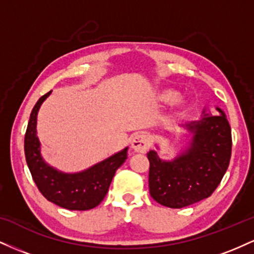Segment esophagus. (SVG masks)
<instances>
[{
	"label": "esophagus",
	"instance_id": "obj_1",
	"mask_svg": "<svg viewBox=\"0 0 254 254\" xmlns=\"http://www.w3.org/2000/svg\"><path fill=\"white\" fill-rule=\"evenodd\" d=\"M131 145H132V149L136 153H145L149 149L150 145L149 136L145 135V133H137V135L133 136Z\"/></svg>",
	"mask_w": 254,
	"mask_h": 254
}]
</instances>
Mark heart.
<instances>
[{
	"instance_id": "obj_1",
	"label": "heart",
	"mask_w": 254,
	"mask_h": 254,
	"mask_svg": "<svg viewBox=\"0 0 254 254\" xmlns=\"http://www.w3.org/2000/svg\"><path fill=\"white\" fill-rule=\"evenodd\" d=\"M157 99H159L161 103H165V104L177 103L178 105H180V106H183L184 105V100L179 99V93H178L176 89H171V88L162 89L161 92L157 94Z\"/></svg>"
}]
</instances>
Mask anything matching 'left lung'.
<instances>
[{"label": "left lung", "instance_id": "1", "mask_svg": "<svg viewBox=\"0 0 254 254\" xmlns=\"http://www.w3.org/2000/svg\"><path fill=\"white\" fill-rule=\"evenodd\" d=\"M218 116H203L185 127L192 143L173 161L160 160L154 150L149 160L150 196L161 205L180 209L210 197L229 166L232 130L223 111Z\"/></svg>", "mask_w": 254, "mask_h": 254}]
</instances>
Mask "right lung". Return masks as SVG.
Returning <instances> with one entry per match:
<instances>
[{
	"mask_svg": "<svg viewBox=\"0 0 254 254\" xmlns=\"http://www.w3.org/2000/svg\"><path fill=\"white\" fill-rule=\"evenodd\" d=\"M50 93L44 94L31 112L25 133L26 162L38 190L49 202L68 210H89L103 202L116 171L127 160V148L80 173H62L46 165L40 156L36 127L40 105Z\"/></svg>",
	"mask_w": 254,
	"mask_h": 254,
	"instance_id": "1",
	"label": "right lung"
}]
</instances>
